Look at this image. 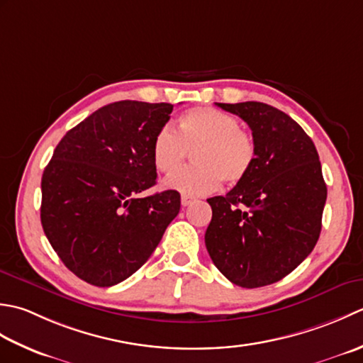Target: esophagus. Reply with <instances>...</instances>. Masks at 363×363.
Masks as SVG:
<instances>
[{
	"instance_id": "1",
	"label": "esophagus",
	"mask_w": 363,
	"mask_h": 363,
	"mask_svg": "<svg viewBox=\"0 0 363 363\" xmlns=\"http://www.w3.org/2000/svg\"><path fill=\"white\" fill-rule=\"evenodd\" d=\"M192 201H194V199H192V197H189V196H182V205L183 206H188V205H191L192 203Z\"/></svg>"
}]
</instances>
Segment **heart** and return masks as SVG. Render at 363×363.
<instances>
[{"instance_id": "b5f03b06", "label": "heart", "mask_w": 363, "mask_h": 363, "mask_svg": "<svg viewBox=\"0 0 363 363\" xmlns=\"http://www.w3.org/2000/svg\"><path fill=\"white\" fill-rule=\"evenodd\" d=\"M194 150L196 166L169 175L164 188L189 197L211 194L223 180L235 184L246 179L255 161L252 135L240 127L235 116L208 106L186 111L179 121V133L169 125L160 128L152 143V160L158 171L169 174Z\"/></svg>"}]
</instances>
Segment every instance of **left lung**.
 I'll use <instances>...</instances> for the list:
<instances>
[{
    "label": "left lung",
    "mask_w": 363,
    "mask_h": 363,
    "mask_svg": "<svg viewBox=\"0 0 363 363\" xmlns=\"http://www.w3.org/2000/svg\"><path fill=\"white\" fill-rule=\"evenodd\" d=\"M249 125L255 161L213 210L205 246L214 266L242 288L279 282L306 260L321 233L328 188L313 140L282 111L260 101L216 103Z\"/></svg>",
    "instance_id": "left-lung-1"
}]
</instances>
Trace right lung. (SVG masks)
<instances>
[{"label": "right lung", "mask_w": 363, "mask_h": 363, "mask_svg": "<svg viewBox=\"0 0 363 363\" xmlns=\"http://www.w3.org/2000/svg\"><path fill=\"white\" fill-rule=\"evenodd\" d=\"M171 103L123 100L65 133L42 175L40 220L62 263L95 286H113L143 266L180 211L157 183L152 143Z\"/></svg>", "instance_id": "obj_1"}]
</instances>
